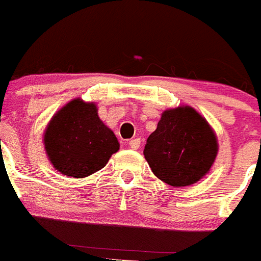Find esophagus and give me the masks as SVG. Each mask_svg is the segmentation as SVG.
Listing matches in <instances>:
<instances>
[{
  "mask_svg": "<svg viewBox=\"0 0 261 261\" xmlns=\"http://www.w3.org/2000/svg\"><path fill=\"white\" fill-rule=\"evenodd\" d=\"M140 145H141L140 138H133V140L129 141V146H130V149H133V150H137L138 147H140Z\"/></svg>",
  "mask_w": 261,
  "mask_h": 261,
  "instance_id": "34e87169",
  "label": "esophagus"
}]
</instances>
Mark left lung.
Listing matches in <instances>:
<instances>
[{
    "label": "left lung",
    "mask_w": 261,
    "mask_h": 261,
    "mask_svg": "<svg viewBox=\"0 0 261 261\" xmlns=\"http://www.w3.org/2000/svg\"><path fill=\"white\" fill-rule=\"evenodd\" d=\"M217 153L216 133L190 106L166 110L144 149L153 174L172 187L199 181L209 172Z\"/></svg>",
    "instance_id": "1"
}]
</instances>
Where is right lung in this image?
Instances as JSON below:
<instances>
[{
  "label": "right lung",
  "instance_id": "1",
  "mask_svg": "<svg viewBox=\"0 0 261 261\" xmlns=\"http://www.w3.org/2000/svg\"><path fill=\"white\" fill-rule=\"evenodd\" d=\"M43 141L53 167L78 179L105 167L120 147L115 133L99 119L95 103L80 98L53 115Z\"/></svg>",
  "mask_w": 261,
  "mask_h": 261
}]
</instances>
